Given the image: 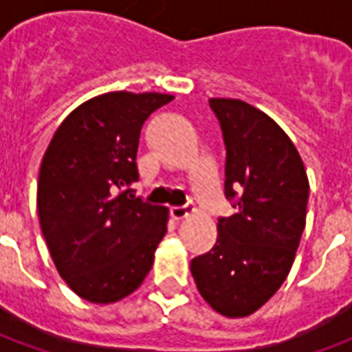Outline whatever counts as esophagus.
I'll use <instances>...</instances> for the list:
<instances>
[{"instance_id":"esophagus-1","label":"esophagus","mask_w":352,"mask_h":352,"mask_svg":"<svg viewBox=\"0 0 352 352\" xmlns=\"http://www.w3.org/2000/svg\"><path fill=\"white\" fill-rule=\"evenodd\" d=\"M194 211H196V209H194L192 204H184V206L171 207V209H169V213H171V217H173L175 221H183V219H186V217H190Z\"/></svg>"}]
</instances>
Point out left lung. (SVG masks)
I'll use <instances>...</instances> for the list:
<instances>
[{"instance_id":"1","label":"left lung","mask_w":352,"mask_h":352,"mask_svg":"<svg viewBox=\"0 0 352 352\" xmlns=\"http://www.w3.org/2000/svg\"><path fill=\"white\" fill-rule=\"evenodd\" d=\"M226 146L224 194L213 249L190 262L199 294L224 317H247L287 279L305 228L309 181L285 131L241 100L211 98Z\"/></svg>"}]
</instances>
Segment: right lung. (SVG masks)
<instances>
[{
    "label": "right lung",
    "instance_id": "1",
    "mask_svg": "<svg viewBox=\"0 0 352 352\" xmlns=\"http://www.w3.org/2000/svg\"><path fill=\"white\" fill-rule=\"evenodd\" d=\"M169 94L109 92L73 111L43 156L37 214L60 277L113 303L143 283L168 232V209L133 196L141 128Z\"/></svg>",
    "mask_w": 352,
    "mask_h": 352
}]
</instances>
